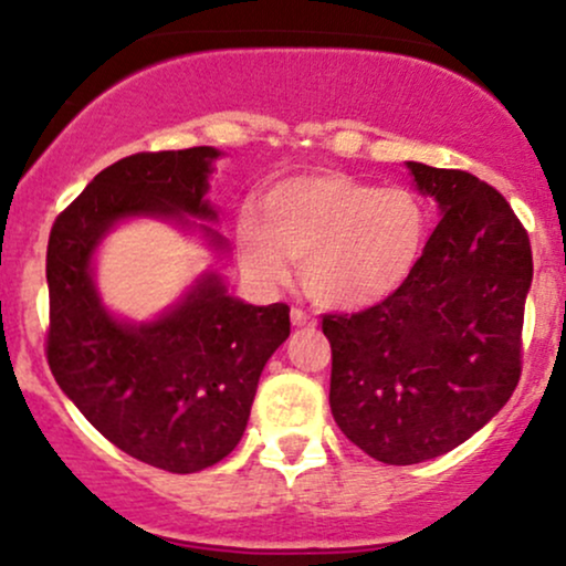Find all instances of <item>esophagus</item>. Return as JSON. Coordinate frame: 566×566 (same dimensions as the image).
<instances>
[{
    "label": "esophagus",
    "instance_id": "esophagus-1",
    "mask_svg": "<svg viewBox=\"0 0 566 566\" xmlns=\"http://www.w3.org/2000/svg\"><path fill=\"white\" fill-rule=\"evenodd\" d=\"M290 319H292V324H295V327H305V329L316 327L314 316H308V314H305V311H301V308H292V311H290Z\"/></svg>",
    "mask_w": 566,
    "mask_h": 566
}]
</instances>
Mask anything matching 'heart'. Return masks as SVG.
<instances>
[{
    "label": "heart",
    "instance_id": "1",
    "mask_svg": "<svg viewBox=\"0 0 566 566\" xmlns=\"http://www.w3.org/2000/svg\"><path fill=\"white\" fill-rule=\"evenodd\" d=\"M426 244L423 201L346 172L276 180L261 216L247 212L237 229L239 263L258 287L282 284L292 258L305 295L333 311L373 308L405 290Z\"/></svg>",
    "mask_w": 566,
    "mask_h": 566
}]
</instances>
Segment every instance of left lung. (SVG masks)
I'll use <instances>...</instances> for the list:
<instances>
[{"instance_id":"8db88e82","label":"left lung","mask_w":566,"mask_h":566,"mask_svg":"<svg viewBox=\"0 0 566 566\" xmlns=\"http://www.w3.org/2000/svg\"><path fill=\"white\" fill-rule=\"evenodd\" d=\"M405 165L441 212L420 269L386 303L322 319L335 423L388 465L439 458L503 409L522 375L532 284L530 237L495 188Z\"/></svg>"}]
</instances>
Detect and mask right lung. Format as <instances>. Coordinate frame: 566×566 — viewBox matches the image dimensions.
<instances>
[{
	"label": "right lung",
	"instance_id": "1",
	"mask_svg": "<svg viewBox=\"0 0 566 566\" xmlns=\"http://www.w3.org/2000/svg\"><path fill=\"white\" fill-rule=\"evenodd\" d=\"M218 148L133 154L97 172L57 216L48 244V361L61 391L122 452L154 469L193 473L220 463L244 437L258 380L290 337L284 303L252 305L201 271L178 301L133 322L103 303L101 244L133 220L197 233L229 252L207 199Z\"/></svg>",
	"mask_w": 566,
	"mask_h": 566
}]
</instances>
